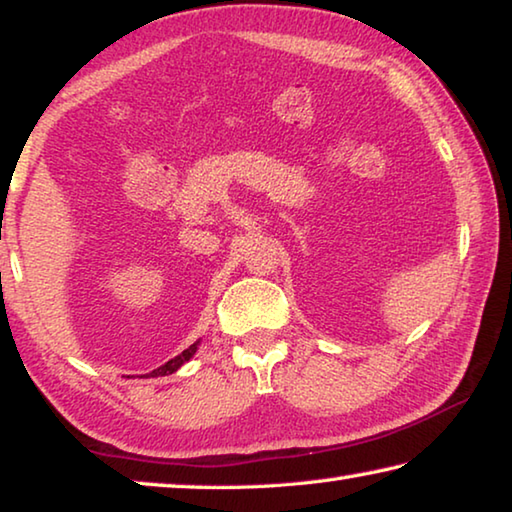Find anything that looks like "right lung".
<instances>
[{
	"label": "right lung",
	"instance_id": "obj_1",
	"mask_svg": "<svg viewBox=\"0 0 512 512\" xmlns=\"http://www.w3.org/2000/svg\"><path fill=\"white\" fill-rule=\"evenodd\" d=\"M196 348H198V341L194 345H189L187 350H183V354H178V357H173L171 361L164 363V366H160L158 370H153L151 377H164V375H171V372H176L180 366H183V363H187L189 359L194 357Z\"/></svg>",
	"mask_w": 512,
	"mask_h": 512
}]
</instances>
